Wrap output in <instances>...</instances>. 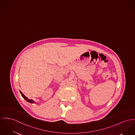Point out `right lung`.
<instances>
[{"instance_id":"obj_1","label":"right lung","mask_w":135,"mask_h":135,"mask_svg":"<svg viewBox=\"0 0 135 135\" xmlns=\"http://www.w3.org/2000/svg\"><path fill=\"white\" fill-rule=\"evenodd\" d=\"M20 94H21L22 97L23 98V99H25L27 102H30V103H35V101H34V100H32V99H28L27 97L20 90Z\"/></svg>"}]
</instances>
